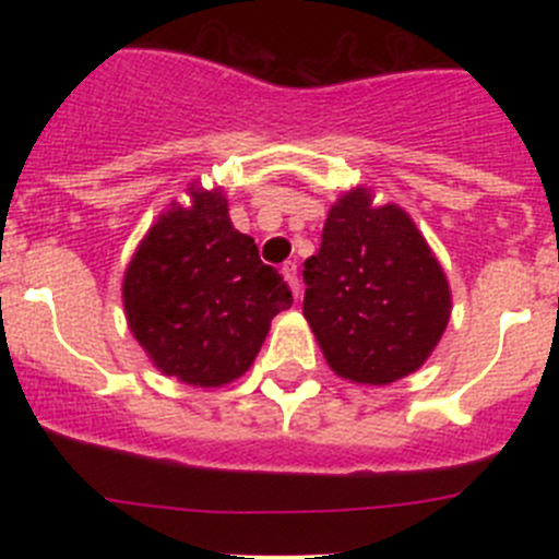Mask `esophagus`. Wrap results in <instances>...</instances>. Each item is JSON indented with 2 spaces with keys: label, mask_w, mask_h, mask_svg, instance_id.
Listing matches in <instances>:
<instances>
[{
  "label": "esophagus",
  "mask_w": 559,
  "mask_h": 559,
  "mask_svg": "<svg viewBox=\"0 0 559 559\" xmlns=\"http://www.w3.org/2000/svg\"><path fill=\"white\" fill-rule=\"evenodd\" d=\"M281 273H284L286 284L292 286V292H295V295L300 297V278H297V262H286L284 267H281Z\"/></svg>",
  "instance_id": "esophagus-1"
}]
</instances>
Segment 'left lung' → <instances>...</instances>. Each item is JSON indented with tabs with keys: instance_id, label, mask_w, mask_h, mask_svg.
<instances>
[{
	"instance_id": "8db88e82",
	"label": "left lung",
	"mask_w": 559,
	"mask_h": 559,
	"mask_svg": "<svg viewBox=\"0 0 559 559\" xmlns=\"http://www.w3.org/2000/svg\"><path fill=\"white\" fill-rule=\"evenodd\" d=\"M302 313L326 365L354 384L384 386L419 370L452 316V292L408 213L373 205L357 186L335 205L302 270Z\"/></svg>"
}]
</instances>
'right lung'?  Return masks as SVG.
I'll return each mask as SVG.
<instances>
[{"mask_svg":"<svg viewBox=\"0 0 559 559\" xmlns=\"http://www.w3.org/2000/svg\"><path fill=\"white\" fill-rule=\"evenodd\" d=\"M189 200L173 202L140 240L123 273V311L162 373L224 386L251 368L292 292L233 227L222 189L191 183Z\"/></svg>","mask_w":559,"mask_h":559,"instance_id":"right-lung-1","label":"right lung"}]
</instances>
